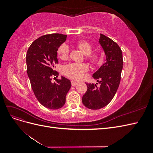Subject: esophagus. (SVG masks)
<instances>
[{"instance_id":"1","label":"esophagus","mask_w":153,"mask_h":153,"mask_svg":"<svg viewBox=\"0 0 153 153\" xmlns=\"http://www.w3.org/2000/svg\"><path fill=\"white\" fill-rule=\"evenodd\" d=\"M78 84V83L77 82H75V81H74V80H72V81H71V85H72L73 86H75V85H76Z\"/></svg>"}]
</instances>
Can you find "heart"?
<instances>
[{"label":"heart","instance_id":"1","mask_svg":"<svg viewBox=\"0 0 153 153\" xmlns=\"http://www.w3.org/2000/svg\"><path fill=\"white\" fill-rule=\"evenodd\" d=\"M77 47L85 55V59L92 64H98L101 59V55L99 52H92V45L87 41H80L78 42ZM69 47L64 43L60 46L57 53L59 57L62 59H65L69 54ZM88 70V66L85 63H69L64 66L63 72L64 75L74 80H78L82 76L83 74Z\"/></svg>","mask_w":153,"mask_h":153}]
</instances>
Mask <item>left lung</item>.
<instances>
[{"instance_id":"1","label":"left lung","mask_w":153,"mask_h":153,"mask_svg":"<svg viewBox=\"0 0 153 153\" xmlns=\"http://www.w3.org/2000/svg\"><path fill=\"white\" fill-rule=\"evenodd\" d=\"M99 43L106 57V62L92 75L100 85L86 83L87 90L82 97L83 104L91 110L102 108L112 101L121 81L123 66L122 51L116 43L101 34Z\"/></svg>"}]
</instances>
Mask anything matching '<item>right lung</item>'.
Listing matches in <instances>:
<instances>
[{
    "mask_svg": "<svg viewBox=\"0 0 153 153\" xmlns=\"http://www.w3.org/2000/svg\"><path fill=\"white\" fill-rule=\"evenodd\" d=\"M66 38V35L57 33L41 36L30 45L26 55L27 73L32 91L39 102L49 109L62 107L71 85L64 76L52 82V76L59 75L53 70L54 64L58 63L57 50Z\"/></svg>",
    "mask_w": 153,
    "mask_h": 153,
    "instance_id": "obj_1",
    "label": "right lung"
}]
</instances>
